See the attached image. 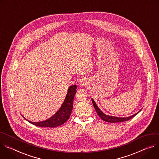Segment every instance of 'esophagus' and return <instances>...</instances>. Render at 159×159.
Wrapping results in <instances>:
<instances>
[{
	"instance_id": "34e87169",
	"label": "esophagus",
	"mask_w": 159,
	"mask_h": 159,
	"mask_svg": "<svg viewBox=\"0 0 159 159\" xmlns=\"http://www.w3.org/2000/svg\"><path fill=\"white\" fill-rule=\"evenodd\" d=\"M81 85H83V86H84V85H86V83H84V81L83 80L81 81Z\"/></svg>"
}]
</instances>
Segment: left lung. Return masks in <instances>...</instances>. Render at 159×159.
Here are the masks:
<instances>
[{"label": "left lung", "mask_w": 159, "mask_h": 159, "mask_svg": "<svg viewBox=\"0 0 159 159\" xmlns=\"http://www.w3.org/2000/svg\"><path fill=\"white\" fill-rule=\"evenodd\" d=\"M92 103H93V105L94 106V108L97 112V113L98 114V116L104 121H106V122H124V121H126V120H128L129 119H131V118H133V117H134L138 112H137L136 114L131 116H129V117H114V116H107L104 114L100 109L99 108L97 107V104L95 103V101L93 100V98L92 99Z\"/></svg>", "instance_id": "1"}]
</instances>
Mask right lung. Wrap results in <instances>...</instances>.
Listing matches in <instances>:
<instances>
[{
	"label": "right lung",
	"mask_w": 159,
	"mask_h": 159,
	"mask_svg": "<svg viewBox=\"0 0 159 159\" xmlns=\"http://www.w3.org/2000/svg\"><path fill=\"white\" fill-rule=\"evenodd\" d=\"M76 89L77 86L76 84L69 88L66 97L61 107L56 114L48 119L42 122H33L28 120L24 117H23L31 123L32 125L39 127L55 128L63 125L69 119L70 115L71 114L73 106V99L76 93Z\"/></svg>",
	"instance_id": "obj_1"
}]
</instances>
